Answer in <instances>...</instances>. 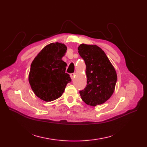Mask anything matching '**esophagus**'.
<instances>
[{"label":"esophagus","mask_w":147,"mask_h":147,"mask_svg":"<svg viewBox=\"0 0 147 147\" xmlns=\"http://www.w3.org/2000/svg\"><path fill=\"white\" fill-rule=\"evenodd\" d=\"M75 74L74 73H73V74H70V77H71V78H72V80H73L74 78V77H75Z\"/></svg>","instance_id":"34e87169"}]
</instances>
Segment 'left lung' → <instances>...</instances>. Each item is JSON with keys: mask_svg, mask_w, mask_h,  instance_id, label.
I'll return each instance as SVG.
<instances>
[{"mask_svg": "<svg viewBox=\"0 0 147 147\" xmlns=\"http://www.w3.org/2000/svg\"><path fill=\"white\" fill-rule=\"evenodd\" d=\"M78 53L86 64L87 84L80 91L82 100L95 107L110 98L115 90L117 75L104 51L95 45L81 44Z\"/></svg>", "mask_w": 147, "mask_h": 147, "instance_id": "1", "label": "left lung"}]
</instances>
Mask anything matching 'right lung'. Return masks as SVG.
<instances>
[{"mask_svg": "<svg viewBox=\"0 0 147 147\" xmlns=\"http://www.w3.org/2000/svg\"><path fill=\"white\" fill-rule=\"evenodd\" d=\"M66 50L64 44L51 43L42 49L31 64L29 84L34 94L44 101L59 98L72 80L65 73L67 64L62 60Z\"/></svg>", "mask_w": 147, "mask_h": 147, "instance_id": "obj_1", "label": "right lung"}]
</instances>
